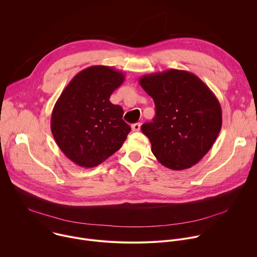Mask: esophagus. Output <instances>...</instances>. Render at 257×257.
Instances as JSON below:
<instances>
[{"instance_id": "esophagus-1", "label": "esophagus", "mask_w": 257, "mask_h": 257, "mask_svg": "<svg viewBox=\"0 0 257 257\" xmlns=\"http://www.w3.org/2000/svg\"><path fill=\"white\" fill-rule=\"evenodd\" d=\"M133 132H139L141 130V123H135L132 125Z\"/></svg>"}]
</instances>
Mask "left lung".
I'll return each mask as SVG.
<instances>
[{
	"label": "left lung",
	"instance_id": "left-lung-1",
	"mask_svg": "<svg viewBox=\"0 0 257 257\" xmlns=\"http://www.w3.org/2000/svg\"><path fill=\"white\" fill-rule=\"evenodd\" d=\"M139 83L156 106L153 121L141 127L154 156L172 170L198 163L222 127V108L216 95L197 76L181 70L145 75Z\"/></svg>",
	"mask_w": 257,
	"mask_h": 257
}]
</instances>
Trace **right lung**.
Returning a JSON list of instances; mask_svg holds the SVG:
<instances>
[{
	"label": "right lung",
	"instance_id": "right-lung-1",
	"mask_svg": "<svg viewBox=\"0 0 257 257\" xmlns=\"http://www.w3.org/2000/svg\"><path fill=\"white\" fill-rule=\"evenodd\" d=\"M125 76L108 66L78 73L64 89L51 113L50 128L59 148L75 164L92 168L118 151L131 126L123 109L109 98Z\"/></svg>",
	"mask_w": 257,
	"mask_h": 257
}]
</instances>
